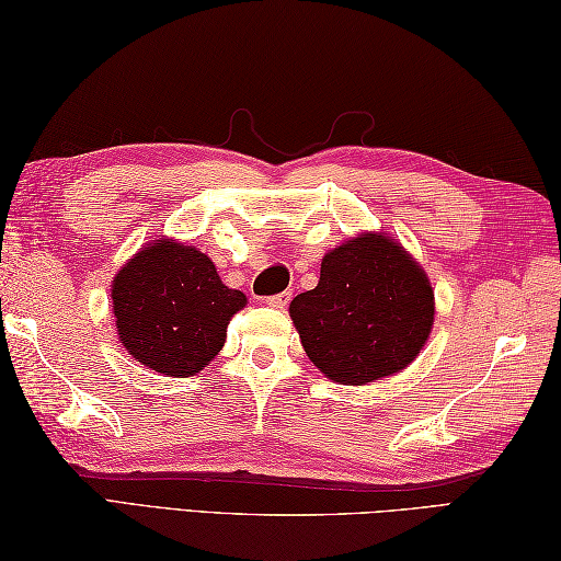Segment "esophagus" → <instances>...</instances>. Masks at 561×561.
I'll return each mask as SVG.
<instances>
[{
	"label": "esophagus",
	"mask_w": 561,
	"mask_h": 561,
	"mask_svg": "<svg viewBox=\"0 0 561 561\" xmlns=\"http://www.w3.org/2000/svg\"><path fill=\"white\" fill-rule=\"evenodd\" d=\"M288 300H290V293H278V295H271V298H266L263 302H266L273 310H283L285 305H288Z\"/></svg>",
	"instance_id": "1"
}]
</instances>
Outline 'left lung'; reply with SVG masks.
<instances>
[{"mask_svg":"<svg viewBox=\"0 0 561 561\" xmlns=\"http://www.w3.org/2000/svg\"><path fill=\"white\" fill-rule=\"evenodd\" d=\"M310 362L342 386H366L415 362L435 324V290L412 253L383 231L327 251L320 283L290 302Z\"/></svg>","mask_w":561,"mask_h":561,"instance_id":"obj_1","label":"left lung"}]
</instances>
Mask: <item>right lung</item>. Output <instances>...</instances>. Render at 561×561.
I'll list each match as a JSON object with an SVG mask.
<instances>
[{
    "label": "right lung",
    "instance_id": "1",
    "mask_svg": "<svg viewBox=\"0 0 561 561\" xmlns=\"http://www.w3.org/2000/svg\"><path fill=\"white\" fill-rule=\"evenodd\" d=\"M241 308L247 295L221 283L207 253L168 237L136 251L112 280L122 346L173 378L195 376L213 362Z\"/></svg>",
    "mask_w": 561,
    "mask_h": 561
}]
</instances>
